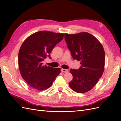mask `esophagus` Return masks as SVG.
Masks as SVG:
<instances>
[{"instance_id":"34e87169","label":"esophagus","mask_w":121,"mask_h":121,"mask_svg":"<svg viewBox=\"0 0 121 121\" xmlns=\"http://www.w3.org/2000/svg\"><path fill=\"white\" fill-rule=\"evenodd\" d=\"M61 71L63 72V73H68V69H61Z\"/></svg>"}]
</instances>
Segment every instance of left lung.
I'll return each mask as SVG.
<instances>
[{
  "label": "left lung",
  "instance_id": "8db88e82",
  "mask_svg": "<svg viewBox=\"0 0 121 121\" xmlns=\"http://www.w3.org/2000/svg\"><path fill=\"white\" fill-rule=\"evenodd\" d=\"M65 39L73 58L81 61L77 69H71L73 80L69 84L77 93H85L96 85L103 74L105 53L101 44L87 32L65 34Z\"/></svg>",
  "mask_w": 121,
  "mask_h": 121
}]
</instances>
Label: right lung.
Segmentation results:
<instances>
[{"label": "right lung", "mask_w": 121, "mask_h": 121, "mask_svg": "<svg viewBox=\"0 0 121 121\" xmlns=\"http://www.w3.org/2000/svg\"><path fill=\"white\" fill-rule=\"evenodd\" d=\"M63 33L47 31L36 32L26 39L19 52V67L22 78L29 85L44 90L52 85L60 73V68L43 65L54 46L63 40Z\"/></svg>", "instance_id": "add662e5"}]
</instances>
